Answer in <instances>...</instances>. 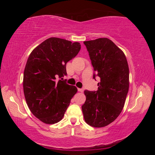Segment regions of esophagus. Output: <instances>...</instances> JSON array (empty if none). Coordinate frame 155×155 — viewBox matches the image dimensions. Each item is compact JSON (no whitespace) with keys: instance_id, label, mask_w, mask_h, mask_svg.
<instances>
[{"instance_id":"esophagus-1","label":"esophagus","mask_w":155,"mask_h":155,"mask_svg":"<svg viewBox=\"0 0 155 155\" xmlns=\"http://www.w3.org/2000/svg\"><path fill=\"white\" fill-rule=\"evenodd\" d=\"M78 91H80V92H83V89L82 88H78Z\"/></svg>"}]
</instances>
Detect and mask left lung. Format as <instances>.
<instances>
[{
  "instance_id": "1",
  "label": "left lung",
  "mask_w": 155,
  "mask_h": 155,
  "mask_svg": "<svg viewBox=\"0 0 155 155\" xmlns=\"http://www.w3.org/2000/svg\"><path fill=\"white\" fill-rule=\"evenodd\" d=\"M94 68V79L100 78L98 90H85L84 119L93 127H103L119 116L129 87V69L125 54L108 38L84 41Z\"/></svg>"
}]
</instances>
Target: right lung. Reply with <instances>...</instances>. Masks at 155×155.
<instances>
[{
	"instance_id": "obj_1",
	"label": "right lung",
	"mask_w": 155,
	"mask_h": 155,
	"mask_svg": "<svg viewBox=\"0 0 155 155\" xmlns=\"http://www.w3.org/2000/svg\"><path fill=\"white\" fill-rule=\"evenodd\" d=\"M80 50V43L51 38L37 46L28 57L23 78L25 97L31 113L46 124L61 120L77 92L75 86L62 79L67 75V62Z\"/></svg>"
}]
</instances>
